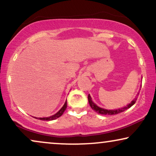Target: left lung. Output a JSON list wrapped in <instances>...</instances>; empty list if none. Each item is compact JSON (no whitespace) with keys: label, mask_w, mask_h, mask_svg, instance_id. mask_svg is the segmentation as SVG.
<instances>
[{"label":"left lung","mask_w":156,"mask_h":156,"mask_svg":"<svg viewBox=\"0 0 156 156\" xmlns=\"http://www.w3.org/2000/svg\"><path fill=\"white\" fill-rule=\"evenodd\" d=\"M138 94H139V93L137 94V97L138 96ZM136 100H137V97H136L135 99H134L133 101H132L131 103L129 104V105H127L126 106H125V107H123V108H119V109H116V110H106V109H104V108H100L98 106L96 105V104L92 101V100H91L90 95L89 94L88 95V101H89V105H90L91 108H92L94 111H95L96 112L98 113V114H102V115H115V114H119V113L124 112L125 110H126V109H128V108H129L130 107H131V106L136 103Z\"/></svg>","instance_id":"1"}]
</instances>
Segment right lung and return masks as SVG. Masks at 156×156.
<instances>
[{
  "label": "right lung",
  "instance_id": "1",
  "mask_svg": "<svg viewBox=\"0 0 156 156\" xmlns=\"http://www.w3.org/2000/svg\"><path fill=\"white\" fill-rule=\"evenodd\" d=\"M67 101H65V104H64V106L62 107V108L57 113V114H55V115H53V116H49V117H45V118H38L40 119V120H43V121H52V120H55V119H56L57 118H59V116H61L63 114V113L65 112V111L66 110V108H67ZM35 119H37L36 118Z\"/></svg>",
  "mask_w": 156,
  "mask_h": 156
}]
</instances>
